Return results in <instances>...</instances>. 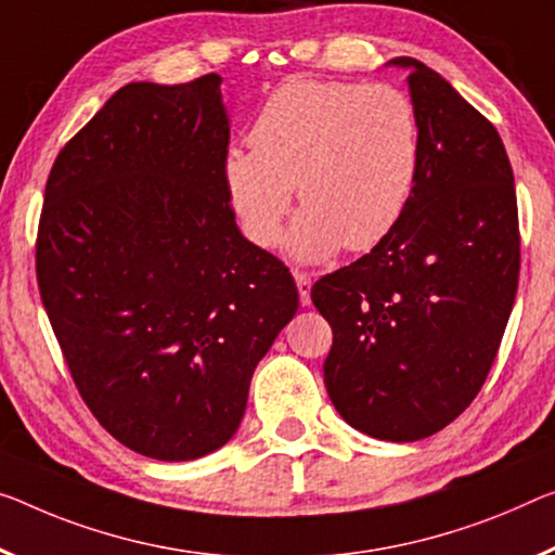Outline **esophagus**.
Listing matches in <instances>:
<instances>
[{
  "mask_svg": "<svg viewBox=\"0 0 555 555\" xmlns=\"http://www.w3.org/2000/svg\"><path fill=\"white\" fill-rule=\"evenodd\" d=\"M295 285H297V293H300V302L302 305H310V287H312V275L305 270H295Z\"/></svg>",
  "mask_w": 555,
  "mask_h": 555,
  "instance_id": "obj_1",
  "label": "esophagus"
}]
</instances>
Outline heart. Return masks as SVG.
I'll return each instance as SVG.
<instances>
[{"instance_id": "1", "label": "heart", "mask_w": 555, "mask_h": 555, "mask_svg": "<svg viewBox=\"0 0 555 555\" xmlns=\"http://www.w3.org/2000/svg\"><path fill=\"white\" fill-rule=\"evenodd\" d=\"M233 146L223 183L243 233L270 248L283 233L293 185L302 210L289 230L297 260L370 250L397 228L422 166L414 101L391 83L289 79L270 93Z\"/></svg>"}]
</instances>
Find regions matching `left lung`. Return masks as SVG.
<instances>
[{
    "label": "left lung",
    "mask_w": 555,
    "mask_h": 555,
    "mask_svg": "<svg viewBox=\"0 0 555 555\" xmlns=\"http://www.w3.org/2000/svg\"><path fill=\"white\" fill-rule=\"evenodd\" d=\"M422 166L379 245L320 278L332 327L325 387L339 416L385 441L426 439L483 387L516 300L521 237L514 170L491 121L412 56Z\"/></svg>",
    "instance_id": "1"
}]
</instances>
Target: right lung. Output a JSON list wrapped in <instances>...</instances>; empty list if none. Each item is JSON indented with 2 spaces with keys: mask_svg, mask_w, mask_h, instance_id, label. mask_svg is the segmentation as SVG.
Segmentation results:
<instances>
[{
  "mask_svg": "<svg viewBox=\"0 0 555 555\" xmlns=\"http://www.w3.org/2000/svg\"><path fill=\"white\" fill-rule=\"evenodd\" d=\"M220 81L118 89L59 151L39 220V293L74 385L158 462L228 444L297 312L289 270L235 225Z\"/></svg>",
  "mask_w": 555,
  "mask_h": 555,
  "instance_id": "1",
  "label": "right lung"
}]
</instances>
